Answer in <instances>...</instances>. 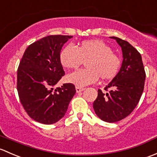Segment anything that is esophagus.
Returning a JSON list of instances; mask_svg holds the SVG:
<instances>
[{
  "mask_svg": "<svg viewBox=\"0 0 157 157\" xmlns=\"http://www.w3.org/2000/svg\"><path fill=\"white\" fill-rule=\"evenodd\" d=\"M85 88H81V87H78V86L75 87V90H76V92H77V93H80V92L83 91V90H85Z\"/></svg>",
  "mask_w": 157,
  "mask_h": 157,
  "instance_id": "34e87169",
  "label": "esophagus"
}]
</instances>
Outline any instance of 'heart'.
Wrapping results in <instances>:
<instances>
[{"label":"heart","mask_w":157,"mask_h":157,"mask_svg":"<svg viewBox=\"0 0 157 157\" xmlns=\"http://www.w3.org/2000/svg\"><path fill=\"white\" fill-rule=\"evenodd\" d=\"M59 60L64 67L75 69L85 62L86 69H80L67 76L69 82L86 86L98 81L113 78L120 67V59L112 48L101 40H86L76 48L69 44L61 51Z\"/></svg>","instance_id":"1"}]
</instances>
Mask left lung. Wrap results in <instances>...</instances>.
Here are the masks:
<instances>
[{
    "instance_id": "obj_1",
    "label": "left lung",
    "mask_w": 157,
    "mask_h": 157,
    "mask_svg": "<svg viewBox=\"0 0 157 157\" xmlns=\"http://www.w3.org/2000/svg\"><path fill=\"white\" fill-rule=\"evenodd\" d=\"M122 48L123 61L117 75L104 88L98 90L93 103L97 116L104 122H116L127 117L138 105L146 78L140 54L128 41L110 37Z\"/></svg>"
}]
</instances>
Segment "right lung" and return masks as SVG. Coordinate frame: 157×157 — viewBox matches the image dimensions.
I'll return each mask as SVG.
<instances>
[{
	"label": "right lung",
	"mask_w": 157,
	"mask_h": 157,
	"mask_svg": "<svg viewBox=\"0 0 157 157\" xmlns=\"http://www.w3.org/2000/svg\"><path fill=\"white\" fill-rule=\"evenodd\" d=\"M71 35H49L26 48L17 69V91L27 114L35 121L51 125L62 119L75 95V85H55L65 75L59 60L63 44Z\"/></svg>",
	"instance_id": "add662e5"
}]
</instances>
